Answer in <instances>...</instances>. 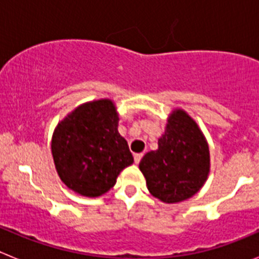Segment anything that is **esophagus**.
I'll list each match as a JSON object with an SVG mask.
<instances>
[{"label":"esophagus","instance_id":"obj_1","mask_svg":"<svg viewBox=\"0 0 259 259\" xmlns=\"http://www.w3.org/2000/svg\"><path fill=\"white\" fill-rule=\"evenodd\" d=\"M134 157H135V163L139 164V163H140V161H141V158H143V153H136Z\"/></svg>","mask_w":259,"mask_h":259}]
</instances>
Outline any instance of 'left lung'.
I'll return each instance as SVG.
<instances>
[{
	"mask_svg": "<svg viewBox=\"0 0 259 259\" xmlns=\"http://www.w3.org/2000/svg\"><path fill=\"white\" fill-rule=\"evenodd\" d=\"M139 168L150 194L164 203L188 200L202 188L210 172L209 144L185 110L171 111L158 149L146 153Z\"/></svg>",
	"mask_w": 259,
	"mask_h": 259,
	"instance_id": "obj_1",
	"label": "left lung"
}]
</instances>
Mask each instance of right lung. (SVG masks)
Masks as SVG:
<instances>
[{
	"label": "right lung",
	"instance_id": "add662e5",
	"mask_svg": "<svg viewBox=\"0 0 259 259\" xmlns=\"http://www.w3.org/2000/svg\"><path fill=\"white\" fill-rule=\"evenodd\" d=\"M119 113L110 98L84 102L54 128L52 155L61 180L84 197H100L134 163L124 137L118 132Z\"/></svg>",
	"mask_w": 259,
	"mask_h": 259
}]
</instances>
